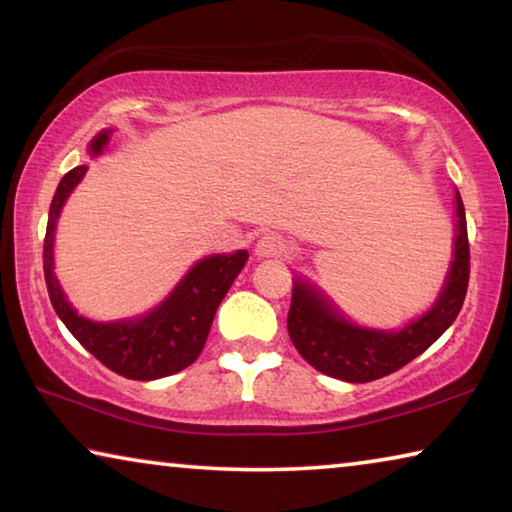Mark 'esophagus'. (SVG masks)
<instances>
[{
	"label": "esophagus",
	"mask_w": 512,
	"mask_h": 512,
	"mask_svg": "<svg viewBox=\"0 0 512 512\" xmlns=\"http://www.w3.org/2000/svg\"><path fill=\"white\" fill-rule=\"evenodd\" d=\"M255 250L259 257H280V255H287L289 246L280 235H264L257 241Z\"/></svg>",
	"instance_id": "1"
}]
</instances>
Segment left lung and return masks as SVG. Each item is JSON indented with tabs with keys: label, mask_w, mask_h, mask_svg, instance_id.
<instances>
[{
	"label": "left lung",
	"mask_w": 512,
	"mask_h": 512,
	"mask_svg": "<svg viewBox=\"0 0 512 512\" xmlns=\"http://www.w3.org/2000/svg\"><path fill=\"white\" fill-rule=\"evenodd\" d=\"M456 214L458 235L445 289L433 309L406 325L402 332L391 334L350 325L327 305L314 287L302 280L293 282L287 329L300 357L323 375L366 384L400 370L420 357L431 343H436L440 334L456 320L470 282V241H467L465 207L458 192Z\"/></svg>",
	"instance_id": "obj_1"
}]
</instances>
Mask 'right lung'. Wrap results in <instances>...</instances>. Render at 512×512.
Here are the masks:
<instances>
[{"mask_svg": "<svg viewBox=\"0 0 512 512\" xmlns=\"http://www.w3.org/2000/svg\"><path fill=\"white\" fill-rule=\"evenodd\" d=\"M106 142L108 133L97 135L90 144V151L94 155L101 153ZM85 171L88 167L67 171L49 207L42 262H45L49 300L58 318L85 350L94 354L103 366L126 379L151 381L192 366L198 354L203 352L216 309L244 268L248 253L239 250V253L214 255L198 262L178 284L176 291L144 318L121 320V323H94V320L79 316L69 307L54 275V230L60 207Z\"/></svg>", "mask_w": 512, "mask_h": 512, "instance_id": "1", "label": "right lung"}]
</instances>
